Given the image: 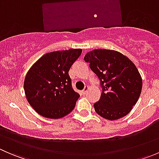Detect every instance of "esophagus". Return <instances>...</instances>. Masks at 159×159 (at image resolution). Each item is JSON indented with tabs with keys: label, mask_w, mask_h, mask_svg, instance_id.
Returning <instances> with one entry per match:
<instances>
[{
	"label": "esophagus",
	"mask_w": 159,
	"mask_h": 159,
	"mask_svg": "<svg viewBox=\"0 0 159 159\" xmlns=\"http://www.w3.org/2000/svg\"><path fill=\"white\" fill-rule=\"evenodd\" d=\"M89 87L88 85H86L85 87H84V89H83V91H82L83 94H86V92H87V91H89Z\"/></svg>",
	"instance_id": "obj_1"
}]
</instances>
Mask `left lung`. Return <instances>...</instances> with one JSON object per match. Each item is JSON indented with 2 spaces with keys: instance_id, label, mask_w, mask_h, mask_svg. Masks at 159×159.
Here are the masks:
<instances>
[{
  "instance_id": "8db88e82",
  "label": "left lung",
  "mask_w": 159,
  "mask_h": 159,
  "mask_svg": "<svg viewBox=\"0 0 159 159\" xmlns=\"http://www.w3.org/2000/svg\"><path fill=\"white\" fill-rule=\"evenodd\" d=\"M84 61L97 75L102 95L94 103L96 113L108 120L127 115L142 92V79L132 61L118 51L95 49L87 53Z\"/></svg>"
}]
</instances>
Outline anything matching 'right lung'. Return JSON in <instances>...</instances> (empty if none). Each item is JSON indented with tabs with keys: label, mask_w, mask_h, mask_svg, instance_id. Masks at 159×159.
<instances>
[{
	"label": "right lung",
	"mask_w": 159,
	"mask_h": 159,
	"mask_svg": "<svg viewBox=\"0 0 159 159\" xmlns=\"http://www.w3.org/2000/svg\"><path fill=\"white\" fill-rule=\"evenodd\" d=\"M81 52V49H69L47 53L28 71L24 82L25 95L40 115L58 119L75 108L80 94L72 89L68 71Z\"/></svg>",
	"instance_id": "add662e5"
}]
</instances>
